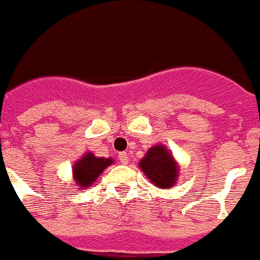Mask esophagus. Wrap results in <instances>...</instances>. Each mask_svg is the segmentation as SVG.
<instances>
[{"label": "esophagus", "mask_w": 260, "mask_h": 260, "mask_svg": "<svg viewBox=\"0 0 260 260\" xmlns=\"http://www.w3.org/2000/svg\"><path fill=\"white\" fill-rule=\"evenodd\" d=\"M119 160L122 165H126L127 161H129V155L126 152H120L119 154Z\"/></svg>", "instance_id": "1"}]
</instances>
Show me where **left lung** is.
<instances>
[{"label": "left lung", "instance_id": "left-lung-1", "mask_svg": "<svg viewBox=\"0 0 260 260\" xmlns=\"http://www.w3.org/2000/svg\"><path fill=\"white\" fill-rule=\"evenodd\" d=\"M139 167L155 186L169 189L178 180L179 167L171 152L164 145H155L148 150Z\"/></svg>", "mask_w": 260, "mask_h": 260}]
</instances>
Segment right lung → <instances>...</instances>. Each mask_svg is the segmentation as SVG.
Segmentation results:
<instances>
[{"instance_id":"add662e5","label":"right lung","mask_w":260,"mask_h":260,"mask_svg":"<svg viewBox=\"0 0 260 260\" xmlns=\"http://www.w3.org/2000/svg\"><path fill=\"white\" fill-rule=\"evenodd\" d=\"M111 164H114L112 159L96 157L92 152H86L72 167V175H74L75 183L77 184L79 188H89L100 176V174Z\"/></svg>"}]
</instances>
